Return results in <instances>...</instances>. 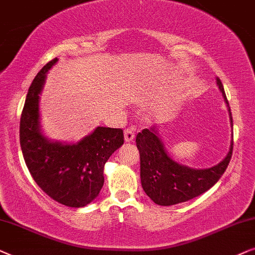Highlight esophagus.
Returning a JSON list of instances; mask_svg holds the SVG:
<instances>
[{
  "mask_svg": "<svg viewBox=\"0 0 255 255\" xmlns=\"http://www.w3.org/2000/svg\"><path fill=\"white\" fill-rule=\"evenodd\" d=\"M135 138V133L133 129H126L125 130V141L126 142H131Z\"/></svg>",
  "mask_w": 255,
  "mask_h": 255,
  "instance_id": "1",
  "label": "esophagus"
}]
</instances>
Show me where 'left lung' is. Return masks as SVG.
I'll return each instance as SVG.
<instances>
[{
	"mask_svg": "<svg viewBox=\"0 0 255 255\" xmlns=\"http://www.w3.org/2000/svg\"><path fill=\"white\" fill-rule=\"evenodd\" d=\"M217 85L229 107L233 127L231 108L219 78H217ZM136 147L140 152L142 188L156 204L169 206L202 195L219 181L232 157L233 140L226 157L209 169H192L175 162L165 151L154 127L145 128L136 135Z\"/></svg>",
	"mask_w": 255,
	"mask_h": 255,
	"instance_id": "left-lung-1",
	"label": "left lung"
}]
</instances>
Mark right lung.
Here are the masks:
<instances>
[{"mask_svg":"<svg viewBox=\"0 0 255 255\" xmlns=\"http://www.w3.org/2000/svg\"><path fill=\"white\" fill-rule=\"evenodd\" d=\"M57 60L47 63L30 85L21 115L19 142L26 167L39 188L60 204L83 208L99 195L105 163L124 144V130L97 127L74 144L44 136L39 126V94L46 72Z\"/></svg>","mask_w":255,"mask_h":255,"instance_id":"right-lung-1","label":"right lung"}]
</instances>
